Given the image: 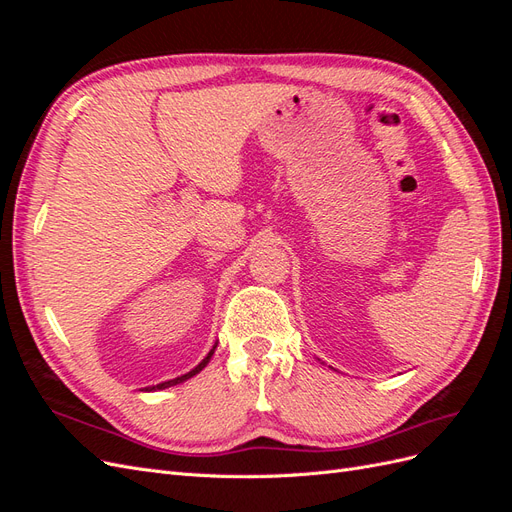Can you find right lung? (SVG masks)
<instances>
[{
	"label": "right lung",
	"instance_id": "add662e5",
	"mask_svg": "<svg viewBox=\"0 0 512 512\" xmlns=\"http://www.w3.org/2000/svg\"><path fill=\"white\" fill-rule=\"evenodd\" d=\"M215 348H218V344H215L211 350H209V354L205 356L203 361H200L192 371H188V374H183V376H177V378H173V380H166V382H160V384H153V386H147L145 391H162V389H168V386H175V384H181V382H185V380H190L192 376H196V374H200V371H203L205 367H207V363L211 361V356H213V352H215Z\"/></svg>",
	"mask_w": 512,
	"mask_h": 512
}]
</instances>
